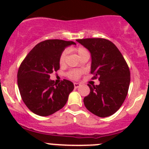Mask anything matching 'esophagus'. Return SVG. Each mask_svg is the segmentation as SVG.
<instances>
[{
	"mask_svg": "<svg viewBox=\"0 0 149 149\" xmlns=\"http://www.w3.org/2000/svg\"><path fill=\"white\" fill-rule=\"evenodd\" d=\"M80 85H81V84H79V83H74L75 88H78V87H79V86H80Z\"/></svg>",
	"mask_w": 149,
	"mask_h": 149,
	"instance_id": "1",
	"label": "esophagus"
}]
</instances>
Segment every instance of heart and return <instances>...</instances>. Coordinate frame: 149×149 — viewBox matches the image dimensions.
I'll return each instance as SVG.
<instances>
[{
	"instance_id": "heart-1",
	"label": "heart",
	"mask_w": 149,
	"mask_h": 149,
	"mask_svg": "<svg viewBox=\"0 0 149 149\" xmlns=\"http://www.w3.org/2000/svg\"><path fill=\"white\" fill-rule=\"evenodd\" d=\"M76 52H77V54H78V56H79L80 58L84 57V56L89 55L88 50L84 47L77 48V49H76ZM66 54H67V51H66V50H64V51L61 53L60 56H59V59H58V62H59V64H60V65H64V64H65V58H66ZM82 73H83V72H82L81 70H72L67 72V76L69 78H70V79H77L80 77Z\"/></svg>"
}]
</instances>
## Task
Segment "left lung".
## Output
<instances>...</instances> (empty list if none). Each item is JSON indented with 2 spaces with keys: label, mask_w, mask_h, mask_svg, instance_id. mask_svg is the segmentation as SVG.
Instances as JSON below:
<instances>
[{
  "label": "left lung",
  "mask_w": 149,
  "mask_h": 149,
  "mask_svg": "<svg viewBox=\"0 0 149 149\" xmlns=\"http://www.w3.org/2000/svg\"><path fill=\"white\" fill-rule=\"evenodd\" d=\"M91 54V74L100 80L91 86L84 103L93 114L106 118L120 108L127 97L130 85V70L125 58L111 41L93 38L77 39Z\"/></svg>",
  "instance_id": "obj_1"
}]
</instances>
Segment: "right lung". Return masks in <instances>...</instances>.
Listing matches in <instances>:
<instances>
[{
    "label": "right lung",
    "instance_id": "add662e5",
    "mask_svg": "<svg viewBox=\"0 0 149 149\" xmlns=\"http://www.w3.org/2000/svg\"><path fill=\"white\" fill-rule=\"evenodd\" d=\"M72 41L49 39L29 52L17 71V86L27 107L39 116H49L65 106L74 89L72 82L51 80L50 74L59 70V56Z\"/></svg>",
    "mask_w": 149,
    "mask_h": 149
}]
</instances>
